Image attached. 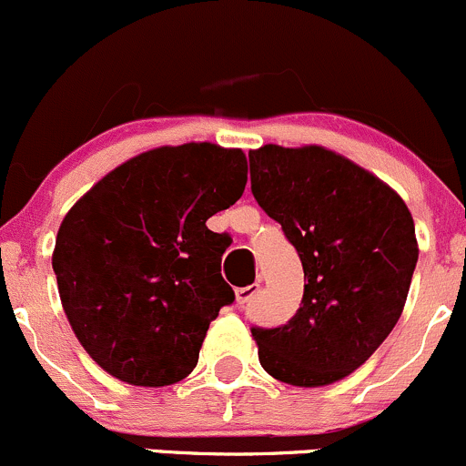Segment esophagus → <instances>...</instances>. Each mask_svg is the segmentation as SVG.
<instances>
[{"instance_id": "esophagus-1", "label": "esophagus", "mask_w": 466, "mask_h": 466, "mask_svg": "<svg viewBox=\"0 0 466 466\" xmlns=\"http://www.w3.org/2000/svg\"><path fill=\"white\" fill-rule=\"evenodd\" d=\"M258 290H261V286H258V283H252V286L237 288V292H234V297H237L238 306H246V303H249L254 297H257Z\"/></svg>"}]
</instances>
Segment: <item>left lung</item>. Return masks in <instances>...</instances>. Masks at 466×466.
Segmentation results:
<instances>
[{
  "instance_id": "obj_1",
  "label": "left lung",
  "mask_w": 466,
  "mask_h": 466,
  "mask_svg": "<svg viewBox=\"0 0 466 466\" xmlns=\"http://www.w3.org/2000/svg\"><path fill=\"white\" fill-rule=\"evenodd\" d=\"M249 174L306 281L286 326L252 328L258 361L283 384H335L380 349L404 310L420 252L413 217L373 171L319 145L258 147Z\"/></svg>"
}]
</instances>
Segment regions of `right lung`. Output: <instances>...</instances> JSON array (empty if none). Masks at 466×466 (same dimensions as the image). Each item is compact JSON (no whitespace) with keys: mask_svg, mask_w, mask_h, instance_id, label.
<instances>
[{"mask_svg":"<svg viewBox=\"0 0 466 466\" xmlns=\"http://www.w3.org/2000/svg\"><path fill=\"white\" fill-rule=\"evenodd\" d=\"M248 158L214 143L156 147L102 176L57 229L53 270L82 349L131 386L196 369L209 321L234 301L225 238L208 218L241 198Z\"/></svg>","mask_w":466,"mask_h":466,"instance_id":"obj_1","label":"right lung"}]
</instances>
